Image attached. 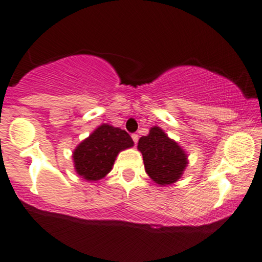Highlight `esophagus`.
Here are the masks:
<instances>
[{
	"instance_id": "obj_1",
	"label": "esophagus",
	"mask_w": 262,
	"mask_h": 262,
	"mask_svg": "<svg viewBox=\"0 0 262 262\" xmlns=\"http://www.w3.org/2000/svg\"><path fill=\"white\" fill-rule=\"evenodd\" d=\"M132 139H133L134 144L137 145L138 144V140H139V135L138 134H132Z\"/></svg>"
}]
</instances>
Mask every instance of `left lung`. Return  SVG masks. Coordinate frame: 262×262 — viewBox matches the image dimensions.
Wrapping results in <instances>:
<instances>
[{
	"instance_id": "1",
	"label": "left lung",
	"mask_w": 262,
	"mask_h": 262,
	"mask_svg": "<svg viewBox=\"0 0 262 262\" xmlns=\"http://www.w3.org/2000/svg\"><path fill=\"white\" fill-rule=\"evenodd\" d=\"M138 148L148 177L161 186L177 183L188 163L185 151L160 127H152L148 135L139 139Z\"/></svg>"
}]
</instances>
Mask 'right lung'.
<instances>
[{"label": "right lung", "instance_id": "right-lung-1", "mask_svg": "<svg viewBox=\"0 0 262 262\" xmlns=\"http://www.w3.org/2000/svg\"><path fill=\"white\" fill-rule=\"evenodd\" d=\"M133 145L123 129L101 124L76 147L72 155L75 169L85 180H100L111 171L117 155Z\"/></svg>", "mask_w": 262, "mask_h": 262}]
</instances>
